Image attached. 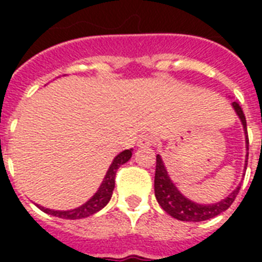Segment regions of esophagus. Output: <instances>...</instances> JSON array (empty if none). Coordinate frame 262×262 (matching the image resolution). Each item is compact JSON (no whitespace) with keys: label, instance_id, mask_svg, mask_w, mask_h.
Here are the masks:
<instances>
[{"label":"esophagus","instance_id":"esophagus-1","mask_svg":"<svg viewBox=\"0 0 262 262\" xmlns=\"http://www.w3.org/2000/svg\"><path fill=\"white\" fill-rule=\"evenodd\" d=\"M154 143H155V140H154L152 135H148V133L141 135L140 136V139L137 140V145H139L140 148L151 147V145H154Z\"/></svg>","mask_w":262,"mask_h":262}]
</instances>
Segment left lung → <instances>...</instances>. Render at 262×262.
<instances>
[{
    "label": "left lung",
    "mask_w": 262,
    "mask_h": 262,
    "mask_svg": "<svg viewBox=\"0 0 262 262\" xmlns=\"http://www.w3.org/2000/svg\"><path fill=\"white\" fill-rule=\"evenodd\" d=\"M232 107L239 117L241 122L244 125L245 135H246V144H249L248 127H246V118L239 103L232 102ZM249 149V148H248ZM249 156V155H248ZM246 166H248V159H246ZM241 187L238 186L235 190L230 193L228 197L219 201L216 204H208V205H201V204L193 203L185 195L179 193L172 181L167 174V170L164 167L162 158L159 155L156 156V171H155V195L158 203L168 215L175 217V219L182 220V222H203L215 217L220 215L222 212L230 208L236 194L239 193Z\"/></svg>",
    "instance_id": "1"
}]
</instances>
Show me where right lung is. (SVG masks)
I'll use <instances>...</instances> for the list:
<instances>
[{"label":"right lung","mask_w":262,"mask_h":262,"mask_svg":"<svg viewBox=\"0 0 262 262\" xmlns=\"http://www.w3.org/2000/svg\"><path fill=\"white\" fill-rule=\"evenodd\" d=\"M132 158V149H125L119 155L115 156V159L113 160L108 171H107L106 177L103 179L102 185L99 187V190L92 195V199H90V201L81 205V207L76 208V209H72V211H53V209H49V208L45 207H38L42 209L43 212H46L49 215L57 216V217H61V219H83V217H88V216L94 215L98 211H100L102 208H104L107 205V203L110 201L111 195H113V190H114L115 186V174H117V170H118L123 163H126L127 160Z\"/></svg>","instance_id":"add662e5"}]
</instances>
